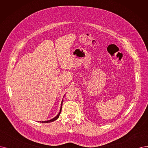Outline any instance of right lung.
Masks as SVG:
<instances>
[{
  "mask_svg": "<svg viewBox=\"0 0 148 148\" xmlns=\"http://www.w3.org/2000/svg\"><path fill=\"white\" fill-rule=\"evenodd\" d=\"M62 103H61V109H60V112H59V114L57 115V116H55V118H53V119H51V120H48V121H40V123H50V122H52V121H54L58 119V118H59V116H60V115L61 112V110H62Z\"/></svg>",
  "mask_w": 148,
  "mask_h": 148,
  "instance_id": "1",
  "label": "right lung"
}]
</instances>
